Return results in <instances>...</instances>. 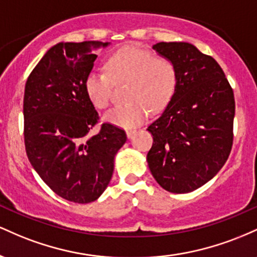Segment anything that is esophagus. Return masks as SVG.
<instances>
[{"label": "esophagus", "instance_id": "obj_1", "mask_svg": "<svg viewBox=\"0 0 257 257\" xmlns=\"http://www.w3.org/2000/svg\"><path fill=\"white\" fill-rule=\"evenodd\" d=\"M135 133H137L135 129H129V131H126V137H128L129 139H132L135 135Z\"/></svg>", "mask_w": 257, "mask_h": 257}]
</instances>
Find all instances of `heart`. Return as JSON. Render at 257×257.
<instances>
[{"instance_id": "obj_1", "label": "heart", "mask_w": 257, "mask_h": 257, "mask_svg": "<svg viewBox=\"0 0 257 257\" xmlns=\"http://www.w3.org/2000/svg\"><path fill=\"white\" fill-rule=\"evenodd\" d=\"M106 73L91 71L85 78V93L98 108L110 105L114 85L126 83L128 102L106 112L104 119L123 128L137 126L149 111L158 113L167 107L178 85V66L172 59L134 47H123L105 61Z\"/></svg>"}]
</instances>
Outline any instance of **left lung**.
Returning a JSON list of instances; mask_svg holds the SVG:
<instances>
[{
	"label": "left lung",
	"mask_w": 257,
	"mask_h": 257,
	"mask_svg": "<svg viewBox=\"0 0 257 257\" xmlns=\"http://www.w3.org/2000/svg\"><path fill=\"white\" fill-rule=\"evenodd\" d=\"M152 48L175 61L179 79L166 110L147 128L153 137L147 163L168 192H192L231 153L234 94L217 61L193 44L159 42Z\"/></svg>",
	"instance_id": "8db88e82"
}]
</instances>
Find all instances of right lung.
<instances>
[{
  "label": "right lung",
  "instance_id": "right-lung-1",
  "mask_svg": "<svg viewBox=\"0 0 257 257\" xmlns=\"http://www.w3.org/2000/svg\"><path fill=\"white\" fill-rule=\"evenodd\" d=\"M108 42L58 43L29 76L24 93V140L31 166L49 188L73 203L94 202L107 187L123 129L102 123L85 93L95 52Z\"/></svg>",
  "mask_w": 257,
  "mask_h": 257
}]
</instances>
